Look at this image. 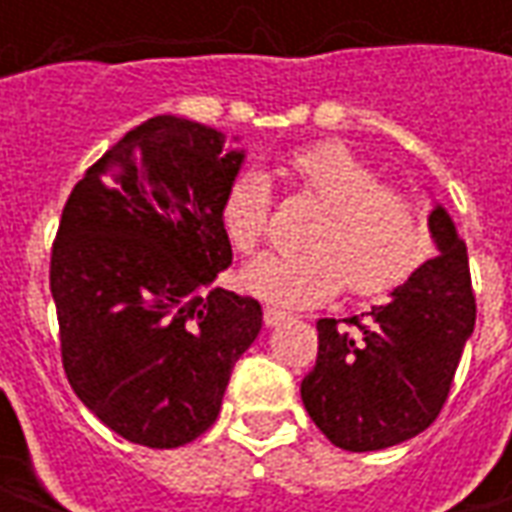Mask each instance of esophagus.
<instances>
[{"label": "esophagus", "instance_id": "esophagus-1", "mask_svg": "<svg viewBox=\"0 0 512 512\" xmlns=\"http://www.w3.org/2000/svg\"><path fill=\"white\" fill-rule=\"evenodd\" d=\"M263 321H266V326H279L282 321H288V312L277 310V307H266L263 310Z\"/></svg>", "mask_w": 512, "mask_h": 512}]
</instances>
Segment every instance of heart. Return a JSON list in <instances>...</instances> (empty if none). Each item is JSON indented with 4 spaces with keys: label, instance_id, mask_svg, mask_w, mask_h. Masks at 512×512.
I'll list each match as a JSON object with an SVG mask.
<instances>
[{
    "label": "heart",
    "instance_id": "heart-1",
    "mask_svg": "<svg viewBox=\"0 0 512 512\" xmlns=\"http://www.w3.org/2000/svg\"><path fill=\"white\" fill-rule=\"evenodd\" d=\"M290 183L323 205L301 255H266L241 274L252 296L279 307H315L345 290L376 299L403 285L428 255L419 202L381 183L378 169L343 142L301 147L285 161ZM271 186L241 172L222 200V227L241 255H255L271 224Z\"/></svg>",
    "mask_w": 512,
    "mask_h": 512
}]
</instances>
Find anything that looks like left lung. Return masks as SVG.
I'll return each mask as SVG.
<instances>
[{
	"label": "left lung",
	"instance_id": "8db88e82",
	"mask_svg": "<svg viewBox=\"0 0 512 512\" xmlns=\"http://www.w3.org/2000/svg\"><path fill=\"white\" fill-rule=\"evenodd\" d=\"M439 255L370 312L318 321V359L301 400L334 447L373 452L417 436L439 417L472 337L469 255L447 211L428 219Z\"/></svg>",
	"mask_w": 512,
	"mask_h": 512
}]
</instances>
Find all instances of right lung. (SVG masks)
Returning a JSON list of instances; mask_svg holds the SVG:
<instances>
[{
    "instance_id": "1",
    "label": "right lung",
    "mask_w": 512,
    "mask_h": 512,
    "mask_svg": "<svg viewBox=\"0 0 512 512\" xmlns=\"http://www.w3.org/2000/svg\"><path fill=\"white\" fill-rule=\"evenodd\" d=\"M244 161L216 128L158 115L84 172L51 246L65 376L117 436L172 450L211 428L263 310L216 288L222 200Z\"/></svg>"
}]
</instances>
